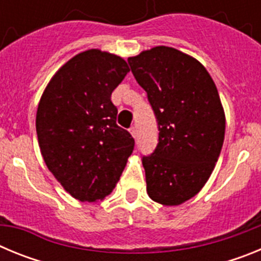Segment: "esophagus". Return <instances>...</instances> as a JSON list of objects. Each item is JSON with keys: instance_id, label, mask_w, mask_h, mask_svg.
<instances>
[{"instance_id": "1", "label": "esophagus", "mask_w": 261, "mask_h": 261, "mask_svg": "<svg viewBox=\"0 0 261 261\" xmlns=\"http://www.w3.org/2000/svg\"><path fill=\"white\" fill-rule=\"evenodd\" d=\"M129 132H130V135L133 136V137H137V129H136V126H132V128L129 129Z\"/></svg>"}]
</instances>
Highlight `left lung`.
I'll return each instance as SVG.
<instances>
[{
	"label": "left lung",
	"instance_id": "left-lung-1",
	"mask_svg": "<svg viewBox=\"0 0 261 261\" xmlns=\"http://www.w3.org/2000/svg\"><path fill=\"white\" fill-rule=\"evenodd\" d=\"M158 123V144L142 156L147 195L162 205H180L200 192L218 161L225 112L213 80L193 57L171 47L129 57Z\"/></svg>",
	"mask_w": 261,
	"mask_h": 261
}]
</instances>
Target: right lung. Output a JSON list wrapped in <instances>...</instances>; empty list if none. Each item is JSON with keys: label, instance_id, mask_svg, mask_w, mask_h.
I'll use <instances>...</instances> for the list:
<instances>
[{"label": "right lung", "instance_id": "add662e5", "mask_svg": "<svg viewBox=\"0 0 261 261\" xmlns=\"http://www.w3.org/2000/svg\"><path fill=\"white\" fill-rule=\"evenodd\" d=\"M129 66L99 49L78 53L59 69L41 95L36 133L48 170L80 201L112 192L135 140L116 124L111 94Z\"/></svg>", "mask_w": 261, "mask_h": 261}]
</instances>
